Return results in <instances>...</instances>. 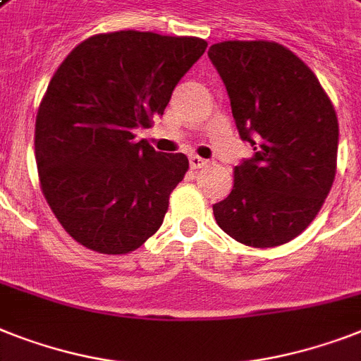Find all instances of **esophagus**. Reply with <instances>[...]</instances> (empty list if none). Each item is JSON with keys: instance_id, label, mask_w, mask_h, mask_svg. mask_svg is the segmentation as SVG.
<instances>
[{"instance_id": "34e87169", "label": "esophagus", "mask_w": 361, "mask_h": 361, "mask_svg": "<svg viewBox=\"0 0 361 361\" xmlns=\"http://www.w3.org/2000/svg\"><path fill=\"white\" fill-rule=\"evenodd\" d=\"M207 163H209V161L207 159H202V157H198V155H190L189 157V165H190V169H204V166H207Z\"/></svg>"}]
</instances>
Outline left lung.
<instances>
[{
    "label": "left lung",
    "instance_id": "left-lung-1",
    "mask_svg": "<svg viewBox=\"0 0 361 361\" xmlns=\"http://www.w3.org/2000/svg\"><path fill=\"white\" fill-rule=\"evenodd\" d=\"M231 114L254 155L233 169V189L213 206L235 241L271 248L300 235L323 207L338 165L339 126L317 75L269 40H226L207 51Z\"/></svg>",
    "mask_w": 361,
    "mask_h": 361
}]
</instances>
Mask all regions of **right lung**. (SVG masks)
Returning <instances> with one entry per match:
<instances>
[{
    "instance_id": "add662e5",
    "label": "right lung",
    "mask_w": 361,
    "mask_h": 361,
    "mask_svg": "<svg viewBox=\"0 0 361 361\" xmlns=\"http://www.w3.org/2000/svg\"><path fill=\"white\" fill-rule=\"evenodd\" d=\"M206 48L196 37L116 31L61 63L38 107L35 159L49 207L79 245L128 254L159 230L189 159L155 152L133 130L163 114Z\"/></svg>"
}]
</instances>
